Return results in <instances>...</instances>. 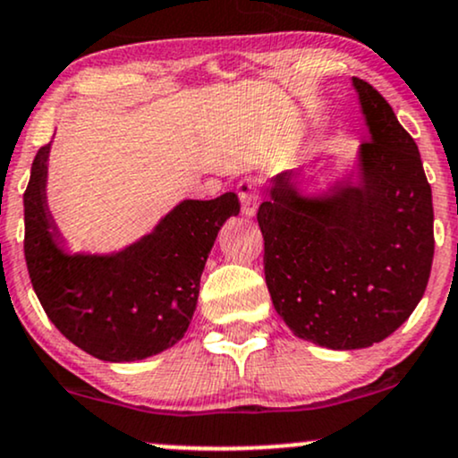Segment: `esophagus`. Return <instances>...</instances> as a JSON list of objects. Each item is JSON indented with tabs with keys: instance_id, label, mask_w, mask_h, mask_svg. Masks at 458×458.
<instances>
[{
	"instance_id": "34e87169",
	"label": "esophagus",
	"mask_w": 458,
	"mask_h": 458,
	"mask_svg": "<svg viewBox=\"0 0 458 458\" xmlns=\"http://www.w3.org/2000/svg\"><path fill=\"white\" fill-rule=\"evenodd\" d=\"M238 195L242 203V212L246 216H255L257 208L261 203V182L257 177H246V180L240 182Z\"/></svg>"
}]
</instances>
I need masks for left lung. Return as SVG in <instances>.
<instances>
[{
	"label": "left lung",
	"mask_w": 458,
	"mask_h": 458,
	"mask_svg": "<svg viewBox=\"0 0 458 458\" xmlns=\"http://www.w3.org/2000/svg\"><path fill=\"white\" fill-rule=\"evenodd\" d=\"M370 139L358 184L302 197L276 175L257 220L276 313L295 336L330 349L384 341L413 313L431 276V184L388 100L353 77Z\"/></svg>",
	"instance_id": "8db88e82"
}]
</instances>
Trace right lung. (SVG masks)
Returning <instances> with one entry per match:
<instances>
[{"mask_svg": "<svg viewBox=\"0 0 458 458\" xmlns=\"http://www.w3.org/2000/svg\"><path fill=\"white\" fill-rule=\"evenodd\" d=\"M42 145L25 188V261L48 319L70 343L106 362H132L174 347L191 324L199 281L220 227L238 216L235 192L186 199L115 255H68L47 208Z\"/></svg>", "mask_w": 458, "mask_h": 458, "instance_id": "obj_1", "label": "right lung"}]
</instances>
